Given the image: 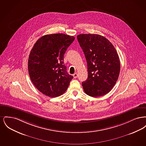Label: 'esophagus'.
<instances>
[{
	"label": "esophagus",
	"mask_w": 146,
	"mask_h": 146,
	"mask_svg": "<svg viewBox=\"0 0 146 146\" xmlns=\"http://www.w3.org/2000/svg\"><path fill=\"white\" fill-rule=\"evenodd\" d=\"M73 77H74V78H76L78 77V74H77V73H74V74L73 75Z\"/></svg>",
	"instance_id": "esophagus-1"
}]
</instances>
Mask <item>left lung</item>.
I'll return each instance as SVG.
<instances>
[{
	"instance_id": "left-lung-1",
	"label": "left lung",
	"mask_w": 146,
	"mask_h": 146,
	"mask_svg": "<svg viewBox=\"0 0 146 146\" xmlns=\"http://www.w3.org/2000/svg\"><path fill=\"white\" fill-rule=\"evenodd\" d=\"M77 39L83 51L88 77L82 83L85 92L91 97L108 94L119 76L120 63L118 53L107 38L96 34H81Z\"/></svg>"
}]
</instances>
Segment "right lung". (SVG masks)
<instances>
[{
  "instance_id": "obj_1",
  "label": "right lung",
  "mask_w": 146,
  "mask_h": 146,
  "mask_svg": "<svg viewBox=\"0 0 146 146\" xmlns=\"http://www.w3.org/2000/svg\"><path fill=\"white\" fill-rule=\"evenodd\" d=\"M74 39L73 36L57 33L45 35L35 43L28 58V73L43 94L56 97L67 90L73 76L67 73L63 57Z\"/></svg>"
}]
</instances>
